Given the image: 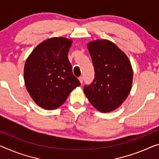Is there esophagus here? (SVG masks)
<instances>
[{
  "instance_id": "esophagus-1",
  "label": "esophagus",
  "mask_w": 159,
  "mask_h": 159,
  "mask_svg": "<svg viewBox=\"0 0 159 159\" xmlns=\"http://www.w3.org/2000/svg\"><path fill=\"white\" fill-rule=\"evenodd\" d=\"M79 80H80V83H81V84H82V83H83V80H84V78H83L82 76L80 77H79Z\"/></svg>"
}]
</instances>
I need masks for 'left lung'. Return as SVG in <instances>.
Here are the masks:
<instances>
[{"mask_svg":"<svg viewBox=\"0 0 159 159\" xmlns=\"http://www.w3.org/2000/svg\"><path fill=\"white\" fill-rule=\"evenodd\" d=\"M94 68V79L84 87L90 103L102 112L113 111L120 106L129 94L133 71L128 57L109 40L88 44Z\"/></svg>","mask_w":159,"mask_h":159,"instance_id":"1","label":"left lung"}]
</instances>
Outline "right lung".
Segmentation results:
<instances>
[{
  "instance_id": "add662e5",
  "label": "right lung",
  "mask_w": 159,
  "mask_h": 159,
  "mask_svg": "<svg viewBox=\"0 0 159 159\" xmlns=\"http://www.w3.org/2000/svg\"><path fill=\"white\" fill-rule=\"evenodd\" d=\"M72 41L54 38L44 41L27 59L24 68L26 89L32 99L45 109L60 107L80 82L73 75L67 55Z\"/></svg>"
}]
</instances>
